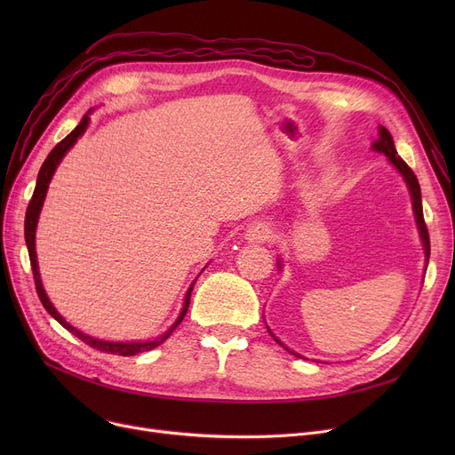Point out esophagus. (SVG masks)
<instances>
[{
  "mask_svg": "<svg viewBox=\"0 0 455 455\" xmlns=\"http://www.w3.org/2000/svg\"><path fill=\"white\" fill-rule=\"evenodd\" d=\"M273 237V230L271 227H267L266 223H256L252 225L247 234H245V240L249 243H264V242H269Z\"/></svg>",
  "mask_w": 455,
  "mask_h": 455,
  "instance_id": "obj_1",
  "label": "esophagus"
}]
</instances>
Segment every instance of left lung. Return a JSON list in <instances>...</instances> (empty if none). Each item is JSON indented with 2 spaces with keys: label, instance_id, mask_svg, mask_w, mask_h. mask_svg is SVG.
<instances>
[{
  "label": "left lung",
  "instance_id": "1",
  "mask_svg": "<svg viewBox=\"0 0 455 455\" xmlns=\"http://www.w3.org/2000/svg\"><path fill=\"white\" fill-rule=\"evenodd\" d=\"M378 134H379V138L372 143V149L374 151H378V153H384L387 158H389V162L396 167V170L402 173V177H403V180H405V184H408V188H410V194H411V201H413V212H415V220H417V227H419V234H420V240H422V247H424V252H426V261H427V258H429V234H427V227H426V223H424V213H422V199H420V186H419V180H417V177H415V173L411 172V167L405 164L398 155H396V149H395V141H393V136H391V132L386 129V127H381L379 125V131H378ZM427 266V264H426ZM278 267H282V264L278 261ZM269 330V328H267ZM269 333L273 336V331L269 330ZM275 338V336H273ZM275 341L278 343V345H282L276 338H275ZM283 347V345H282ZM285 350H290V348H285ZM291 354H295L297 357H302L300 354H297V352H293V350H290Z\"/></svg>",
  "mask_w": 455,
  "mask_h": 455
}]
</instances>
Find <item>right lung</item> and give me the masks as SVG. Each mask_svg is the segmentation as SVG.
<instances>
[{"label":"right lung","mask_w":455,"mask_h":455,"mask_svg":"<svg viewBox=\"0 0 455 455\" xmlns=\"http://www.w3.org/2000/svg\"><path fill=\"white\" fill-rule=\"evenodd\" d=\"M90 114V112H88ZM88 114L83 116L81 124L71 131L62 141H59L57 146L52 149V153L47 155V158L44 160L40 172H38V179H36V186H35V191H33V197L29 201V206H28V212H26V243H28V251H29V259H31V269H33V276H35V285H36V293H38V299L42 302V306L47 309V314H50L53 319H57L66 330H69L71 333H76V336L84 341L88 347L95 348V350H101V352H107V354H117V355H136L140 352H148V350H153L155 347L162 345L167 338L172 336V331L182 323L188 307H189V297H191V290H194V283L189 285V290L186 293V299H184V306H182V312L179 315V319L173 323V326L167 330L164 336L153 339V341H132V343H110V341H103V339H95V338H90L86 336V333L79 331L77 328H74L71 324H68L62 315L57 312L55 306L50 302V299H47L44 288H42V280H40V273H38V264H36V251H35V232H36V223H38V215H40V210H42V204H44V199H45V194H47V186H50L52 182V177L57 170L59 162L62 160V156L74 148V143L79 140V136L86 131L88 127V122L90 117Z\"/></svg>","instance_id":"obj_1"}]
</instances>
